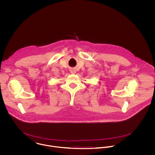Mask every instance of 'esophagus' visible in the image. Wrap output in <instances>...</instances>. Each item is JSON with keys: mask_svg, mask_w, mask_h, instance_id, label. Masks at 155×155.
Segmentation results:
<instances>
[{"mask_svg": "<svg viewBox=\"0 0 155 155\" xmlns=\"http://www.w3.org/2000/svg\"><path fill=\"white\" fill-rule=\"evenodd\" d=\"M70 73H76V70L74 69H71L70 70Z\"/></svg>", "mask_w": 155, "mask_h": 155, "instance_id": "1", "label": "esophagus"}]
</instances>
